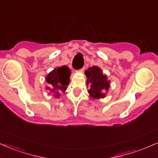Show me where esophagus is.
<instances>
[{"label":"esophagus","instance_id":"1","mask_svg":"<svg viewBox=\"0 0 158 158\" xmlns=\"http://www.w3.org/2000/svg\"><path fill=\"white\" fill-rule=\"evenodd\" d=\"M84 70H85V68H82L81 69H80V70H79V71L83 72V71H84Z\"/></svg>","mask_w":158,"mask_h":158}]
</instances>
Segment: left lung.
<instances>
[{
    "mask_svg": "<svg viewBox=\"0 0 158 158\" xmlns=\"http://www.w3.org/2000/svg\"><path fill=\"white\" fill-rule=\"evenodd\" d=\"M85 73L87 77V85H90L88 91L90 97L93 99L106 97V93L110 88V81L102 73V70L99 67L93 66L85 70Z\"/></svg>",
    "mask_w": 158,
    "mask_h": 158,
    "instance_id": "obj_1",
    "label": "left lung"
}]
</instances>
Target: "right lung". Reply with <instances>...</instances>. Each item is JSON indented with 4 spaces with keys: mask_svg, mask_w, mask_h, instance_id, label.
Returning <instances> with one entry per match:
<instances>
[{
    "mask_svg": "<svg viewBox=\"0 0 158 158\" xmlns=\"http://www.w3.org/2000/svg\"><path fill=\"white\" fill-rule=\"evenodd\" d=\"M70 70L68 67L61 66L58 67L48 73L46 77V81L50 87H46V89L50 91V94H52L54 97L59 98L60 97V93L64 92L67 89V85H68L70 81Z\"/></svg>",
    "mask_w": 158,
    "mask_h": 158,
    "instance_id": "add662e5",
    "label": "right lung"
}]
</instances>
